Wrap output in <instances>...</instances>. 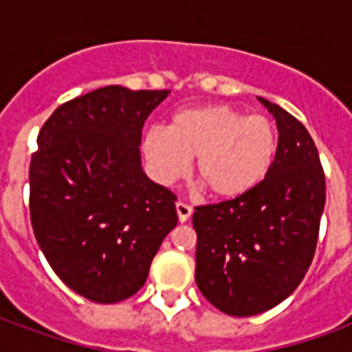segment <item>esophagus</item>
<instances>
[{"label":"esophagus","instance_id":"34e87169","mask_svg":"<svg viewBox=\"0 0 352 352\" xmlns=\"http://www.w3.org/2000/svg\"><path fill=\"white\" fill-rule=\"evenodd\" d=\"M175 210H177V215H179V221H181V223H186L193 212L192 206H190L188 203H182V201H177Z\"/></svg>","mask_w":352,"mask_h":352}]
</instances>
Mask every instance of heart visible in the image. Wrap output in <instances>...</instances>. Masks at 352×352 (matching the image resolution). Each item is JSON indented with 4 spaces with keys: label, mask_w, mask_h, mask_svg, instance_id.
I'll list each match as a JSON object with an SVG mask.
<instances>
[{
    "label": "heart",
    "mask_w": 352,
    "mask_h": 352,
    "mask_svg": "<svg viewBox=\"0 0 352 352\" xmlns=\"http://www.w3.org/2000/svg\"><path fill=\"white\" fill-rule=\"evenodd\" d=\"M144 157L153 177L173 184L195 160V177L210 195L235 199L259 186L272 168L278 135L265 115H245L225 104L182 109L168 131L153 127L144 135Z\"/></svg>",
    "instance_id": "b5f03b06"
}]
</instances>
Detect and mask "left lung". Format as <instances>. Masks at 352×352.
Returning <instances> with one entry per match:
<instances>
[{"label": "left lung", "mask_w": 352, "mask_h": 352, "mask_svg": "<svg viewBox=\"0 0 352 352\" xmlns=\"http://www.w3.org/2000/svg\"><path fill=\"white\" fill-rule=\"evenodd\" d=\"M278 122V149L259 186L241 197L195 206V281L230 316H254L289 298L316 252L325 173L298 118L259 98Z\"/></svg>", "instance_id": "8db88e82"}]
</instances>
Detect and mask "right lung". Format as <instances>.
Returning a JSON list of instances; mask_svg holds the SVG:
<instances>
[{"mask_svg":"<svg viewBox=\"0 0 352 352\" xmlns=\"http://www.w3.org/2000/svg\"><path fill=\"white\" fill-rule=\"evenodd\" d=\"M170 91L106 85L47 118L29 170L30 223L56 276L95 303L142 289L177 225L175 193L140 166L144 120Z\"/></svg>","mask_w":352,"mask_h":352,"instance_id":"right-lung-1","label":"right lung"}]
</instances>
